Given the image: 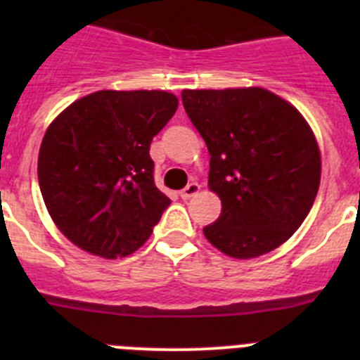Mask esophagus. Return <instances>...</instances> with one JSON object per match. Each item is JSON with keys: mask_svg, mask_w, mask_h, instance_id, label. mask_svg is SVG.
Here are the masks:
<instances>
[{"mask_svg": "<svg viewBox=\"0 0 360 360\" xmlns=\"http://www.w3.org/2000/svg\"><path fill=\"white\" fill-rule=\"evenodd\" d=\"M200 191V186L196 182H191V184H187L186 187H184L182 191H180V196H182L184 200H187V198H191V196H195L196 193H198Z\"/></svg>", "mask_w": 360, "mask_h": 360, "instance_id": "34e87169", "label": "esophagus"}]
</instances>
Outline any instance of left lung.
I'll list each match as a JSON object with an SVG mask.
<instances>
[{"label": "left lung", "instance_id": "obj_1", "mask_svg": "<svg viewBox=\"0 0 360 360\" xmlns=\"http://www.w3.org/2000/svg\"><path fill=\"white\" fill-rule=\"evenodd\" d=\"M182 103L207 144L209 187L221 200L205 238L238 259L278 249L319 191L321 153L307 120L263 88L184 90Z\"/></svg>", "mask_w": 360, "mask_h": 360}]
</instances>
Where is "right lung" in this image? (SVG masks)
Returning a JSON list of instances; mask_svg holds the SVG:
<instances>
[{"label": "right lung", "instance_id": "1", "mask_svg": "<svg viewBox=\"0 0 360 360\" xmlns=\"http://www.w3.org/2000/svg\"><path fill=\"white\" fill-rule=\"evenodd\" d=\"M178 108L158 90H101L70 104L41 142L37 178L59 231L79 249L124 257L151 236L171 200L149 146Z\"/></svg>", "mask_w": 360, "mask_h": 360}]
</instances>
